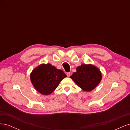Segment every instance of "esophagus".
Returning a JSON list of instances; mask_svg holds the SVG:
<instances>
[{"mask_svg":"<svg viewBox=\"0 0 130 130\" xmlns=\"http://www.w3.org/2000/svg\"><path fill=\"white\" fill-rule=\"evenodd\" d=\"M67 75L68 76V77H69L70 76V73H67Z\"/></svg>","mask_w":130,"mask_h":130,"instance_id":"esophagus-1","label":"esophagus"}]
</instances>
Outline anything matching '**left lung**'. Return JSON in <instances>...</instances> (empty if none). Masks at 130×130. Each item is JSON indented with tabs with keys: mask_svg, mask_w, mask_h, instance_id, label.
<instances>
[{
	"mask_svg": "<svg viewBox=\"0 0 130 130\" xmlns=\"http://www.w3.org/2000/svg\"><path fill=\"white\" fill-rule=\"evenodd\" d=\"M70 78L78 87L85 91H90L95 88L101 80L99 69L91 64H82L76 68Z\"/></svg>",
	"mask_w": 130,
	"mask_h": 130,
	"instance_id": "8db88e82",
	"label": "left lung"
}]
</instances>
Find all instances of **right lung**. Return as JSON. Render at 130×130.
I'll return each mask as SVG.
<instances>
[{"mask_svg":"<svg viewBox=\"0 0 130 130\" xmlns=\"http://www.w3.org/2000/svg\"><path fill=\"white\" fill-rule=\"evenodd\" d=\"M66 76L62 70L50 64H42L32 72L30 79L38 92L43 95H49Z\"/></svg>","mask_w":130,"mask_h":130,"instance_id":"right-lung-1","label":"right lung"}]
</instances>
